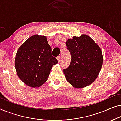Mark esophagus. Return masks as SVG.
I'll return each instance as SVG.
<instances>
[{"instance_id":"1","label":"esophagus","mask_w":121,"mask_h":121,"mask_svg":"<svg viewBox=\"0 0 121 121\" xmlns=\"http://www.w3.org/2000/svg\"><path fill=\"white\" fill-rule=\"evenodd\" d=\"M57 59H58V62H60V59H61V56H58V57H57Z\"/></svg>"}]
</instances>
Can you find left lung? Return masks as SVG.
Instances as JSON below:
<instances>
[{
  "label": "left lung",
  "instance_id": "1",
  "mask_svg": "<svg viewBox=\"0 0 121 121\" xmlns=\"http://www.w3.org/2000/svg\"><path fill=\"white\" fill-rule=\"evenodd\" d=\"M71 54V62L63 70L68 82L75 88L92 83L101 69L103 57L100 47L89 36H74L66 42Z\"/></svg>",
  "mask_w": 121,
  "mask_h": 121
}]
</instances>
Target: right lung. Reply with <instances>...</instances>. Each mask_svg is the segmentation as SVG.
<instances>
[{"label":"right lung","instance_id":"obj_1","mask_svg":"<svg viewBox=\"0 0 121 121\" xmlns=\"http://www.w3.org/2000/svg\"><path fill=\"white\" fill-rule=\"evenodd\" d=\"M47 38L35 35L18 49L15 66L18 77L30 87H39L47 80L53 65L58 60L53 57Z\"/></svg>","mask_w":121,"mask_h":121}]
</instances>
